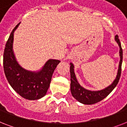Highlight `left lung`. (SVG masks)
<instances>
[{
  "label": "left lung",
  "mask_w": 127,
  "mask_h": 127,
  "mask_svg": "<svg viewBox=\"0 0 127 127\" xmlns=\"http://www.w3.org/2000/svg\"><path fill=\"white\" fill-rule=\"evenodd\" d=\"M115 39L118 43L120 50H119V56H120V61L119 64L118 72L117 74L116 78L113 82V83L109 85L103 90L98 91H91L85 89L80 86L78 82L76 77L74 70L73 64L70 63V91L72 96L78 101L79 102L86 105L94 104L95 103L100 101L102 99L106 97L109 94L113 91V90L116 87L120 79L121 73V65L123 62V49L121 47V44L120 43L119 36L117 35L115 37Z\"/></svg>",
  "instance_id": "obj_1"
}]
</instances>
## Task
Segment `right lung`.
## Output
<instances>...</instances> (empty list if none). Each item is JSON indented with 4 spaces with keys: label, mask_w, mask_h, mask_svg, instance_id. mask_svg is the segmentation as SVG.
<instances>
[{
    "label": "right lung",
    "mask_w": 127,
    "mask_h": 127,
    "mask_svg": "<svg viewBox=\"0 0 127 127\" xmlns=\"http://www.w3.org/2000/svg\"><path fill=\"white\" fill-rule=\"evenodd\" d=\"M20 24L11 32L5 45L3 55L4 70L10 85L20 95L29 100H35L45 95L53 74L61 61L48 60L37 72L30 71L22 67L16 59L12 49L14 33Z\"/></svg>",
    "instance_id": "obj_1"
}]
</instances>
